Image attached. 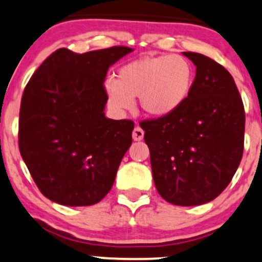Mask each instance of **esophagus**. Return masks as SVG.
<instances>
[{
	"mask_svg": "<svg viewBox=\"0 0 262 262\" xmlns=\"http://www.w3.org/2000/svg\"><path fill=\"white\" fill-rule=\"evenodd\" d=\"M143 138H144V130H143L139 125H137L133 130V139L134 140H142Z\"/></svg>",
	"mask_w": 262,
	"mask_h": 262,
	"instance_id": "1",
	"label": "esophagus"
}]
</instances>
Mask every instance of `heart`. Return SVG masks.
I'll return each mask as SVG.
<instances>
[{
  "label": "heart",
  "mask_w": 262,
  "mask_h": 262,
  "mask_svg": "<svg viewBox=\"0 0 262 262\" xmlns=\"http://www.w3.org/2000/svg\"><path fill=\"white\" fill-rule=\"evenodd\" d=\"M195 71L191 62L179 54L144 57L123 66L116 80L105 83L108 104L116 112L133 107V98L145 113L168 116L190 97Z\"/></svg>",
  "instance_id": "heart-1"
}]
</instances>
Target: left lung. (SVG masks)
I'll return each instance as SVG.
<instances>
[{
	"label": "left lung",
	"instance_id": "8db88e82",
	"mask_svg": "<svg viewBox=\"0 0 262 262\" xmlns=\"http://www.w3.org/2000/svg\"><path fill=\"white\" fill-rule=\"evenodd\" d=\"M183 54L196 67L190 97L173 113L139 124L160 196L194 206L219 196L236 173L245 111L234 78L220 63L194 52Z\"/></svg>",
	"mask_w": 262,
	"mask_h": 262
}]
</instances>
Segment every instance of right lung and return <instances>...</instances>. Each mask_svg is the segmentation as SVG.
Listing matches in <instances>:
<instances>
[{
  "instance_id": "right-lung-1",
  "label": "right lung",
  "mask_w": 262,
  "mask_h": 262,
  "mask_svg": "<svg viewBox=\"0 0 262 262\" xmlns=\"http://www.w3.org/2000/svg\"><path fill=\"white\" fill-rule=\"evenodd\" d=\"M132 51L114 46L77 54L59 48L28 80L19 109V153L39 191L54 203L93 205L113 186L134 123L105 118L104 79Z\"/></svg>"
}]
</instances>
